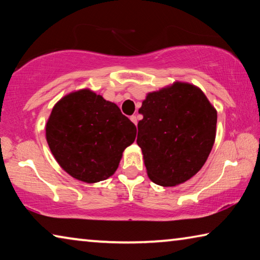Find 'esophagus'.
I'll return each mask as SVG.
<instances>
[{
    "mask_svg": "<svg viewBox=\"0 0 260 260\" xmlns=\"http://www.w3.org/2000/svg\"><path fill=\"white\" fill-rule=\"evenodd\" d=\"M131 120H132V121H133L135 125H136V124H138V118H136V116H132V117H131Z\"/></svg>",
    "mask_w": 260,
    "mask_h": 260,
    "instance_id": "34e87169",
    "label": "esophagus"
}]
</instances>
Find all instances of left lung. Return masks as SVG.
I'll return each instance as SVG.
<instances>
[{"label":"left lung","instance_id":"obj_1","mask_svg":"<svg viewBox=\"0 0 260 260\" xmlns=\"http://www.w3.org/2000/svg\"><path fill=\"white\" fill-rule=\"evenodd\" d=\"M136 143L149 179L162 187L186 182L203 167L217 133V110L199 87L175 81L148 93Z\"/></svg>","mask_w":260,"mask_h":260}]
</instances>
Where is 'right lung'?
Segmentation results:
<instances>
[{
	"mask_svg": "<svg viewBox=\"0 0 260 260\" xmlns=\"http://www.w3.org/2000/svg\"><path fill=\"white\" fill-rule=\"evenodd\" d=\"M135 136V125L118 105L89 88L61 98L46 124V139L56 161L72 178L87 183L111 177Z\"/></svg>",
	"mask_w": 260,
	"mask_h": 260,
	"instance_id": "right-lung-1",
	"label": "right lung"
}]
</instances>
